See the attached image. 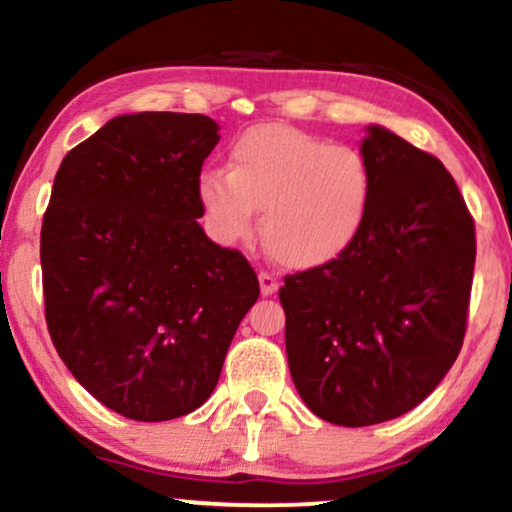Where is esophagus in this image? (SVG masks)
Returning a JSON list of instances; mask_svg holds the SVG:
<instances>
[{"label":"esophagus","instance_id":"obj_1","mask_svg":"<svg viewBox=\"0 0 512 512\" xmlns=\"http://www.w3.org/2000/svg\"><path fill=\"white\" fill-rule=\"evenodd\" d=\"M258 282H261V294L263 296H273L277 292V287H280L277 277L266 273V270H261V273H258Z\"/></svg>","mask_w":512,"mask_h":512}]
</instances>
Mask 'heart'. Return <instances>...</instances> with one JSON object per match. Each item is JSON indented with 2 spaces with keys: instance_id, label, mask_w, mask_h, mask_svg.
I'll return each instance as SVG.
<instances>
[{
  "instance_id": "b5f03b06",
  "label": "heart",
  "mask_w": 512,
  "mask_h": 512,
  "mask_svg": "<svg viewBox=\"0 0 512 512\" xmlns=\"http://www.w3.org/2000/svg\"><path fill=\"white\" fill-rule=\"evenodd\" d=\"M230 170H204L197 199L223 244H263L282 266L313 270L344 256L361 235L372 175L356 149L332 147L289 125H254L230 144Z\"/></svg>"
}]
</instances>
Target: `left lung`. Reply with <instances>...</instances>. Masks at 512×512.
Wrapping results in <instances>:
<instances>
[{"instance_id":"obj_1","label":"left lung","mask_w":512,"mask_h":512,"mask_svg":"<svg viewBox=\"0 0 512 512\" xmlns=\"http://www.w3.org/2000/svg\"><path fill=\"white\" fill-rule=\"evenodd\" d=\"M368 218L330 266L285 277V344L296 391L318 418L365 427L408 413L463 346L475 220L437 156L370 125Z\"/></svg>"}]
</instances>
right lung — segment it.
Returning a JSON list of instances; mask_svg holds the SVG:
<instances>
[{"instance_id": "add662e5", "label": "right lung", "mask_w": 512, "mask_h": 512, "mask_svg": "<svg viewBox=\"0 0 512 512\" xmlns=\"http://www.w3.org/2000/svg\"><path fill=\"white\" fill-rule=\"evenodd\" d=\"M218 140L201 113L118 116L54 178L40 235L49 337L75 380L130 420L197 410L258 299L249 261L197 223Z\"/></svg>"}]
</instances>
